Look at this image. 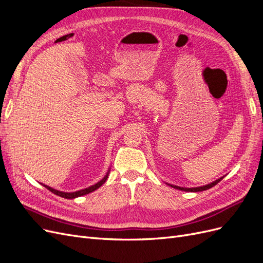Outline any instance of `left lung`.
Returning a JSON list of instances; mask_svg holds the SVG:
<instances>
[{"label": "left lung", "mask_w": 263, "mask_h": 263, "mask_svg": "<svg viewBox=\"0 0 263 263\" xmlns=\"http://www.w3.org/2000/svg\"><path fill=\"white\" fill-rule=\"evenodd\" d=\"M222 178H224V177H221V178H219V179H217V180H215V181H213L212 183H209V184H206V185L196 186V187H183V186H178V185L169 184V183H166V184L170 185V186L173 187V189H177V190H180V191H185V192H202V191L209 190V189L213 187L214 185H216L219 181L222 180Z\"/></svg>", "instance_id": "left-lung-1"}]
</instances>
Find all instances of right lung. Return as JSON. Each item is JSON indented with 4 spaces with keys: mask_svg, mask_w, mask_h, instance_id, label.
<instances>
[{
    "mask_svg": "<svg viewBox=\"0 0 263 263\" xmlns=\"http://www.w3.org/2000/svg\"><path fill=\"white\" fill-rule=\"evenodd\" d=\"M109 171H110V168H108V170H107L106 174L104 176V178H103L102 180H100L98 183H95V184H93V185H91V186H89V187H85V189H82V190L76 191V192H63V191H59V190H55V189H53V187H50V186H48V185H45V184H43V183H42V184H43L46 189H48V190L50 191V192H52L53 194L58 195V196H61V197H63V198H68V200H72V198H77V197L83 196V195H85V194H89V193L93 192V191L98 190L100 186H102V185L105 183V181L107 180Z\"/></svg>",
    "mask_w": 263,
    "mask_h": 263,
    "instance_id": "right-lung-1",
    "label": "right lung"
}]
</instances>
